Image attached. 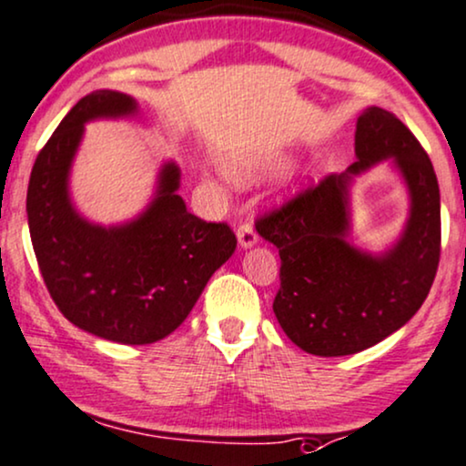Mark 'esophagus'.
Wrapping results in <instances>:
<instances>
[{
    "label": "esophagus",
    "instance_id": "34e87169",
    "mask_svg": "<svg viewBox=\"0 0 466 466\" xmlns=\"http://www.w3.org/2000/svg\"><path fill=\"white\" fill-rule=\"evenodd\" d=\"M237 237H238V245L243 249H251L258 243V234H256V229H254V226H251L249 221H245L243 226L238 228Z\"/></svg>",
    "mask_w": 466,
    "mask_h": 466
}]
</instances>
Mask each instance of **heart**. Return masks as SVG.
I'll return each instance as SVG.
<instances>
[{"label": "heart", "mask_w": 466, "mask_h": 466, "mask_svg": "<svg viewBox=\"0 0 466 466\" xmlns=\"http://www.w3.org/2000/svg\"><path fill=\"white\" fill-rule=\"evenodd\" d=\"M282 165V160H245V162H237L232 167V173L238 179H254L256 176H260L262 171H271L278 169Z\"/></svg>", "instance_id": "obj_1"}]
</instances>
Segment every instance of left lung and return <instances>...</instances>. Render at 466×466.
<instances>
[{"label":"left lung","instance_id":"8db88e82","mask_svg":"<svg viewBox=\"0 0 466 466\" xmlns=\"http://www.w3.org/2000/svg\"><path fill=\"white\" fill-rule=\"evenodd\" d=\"M356 162L256 221L279 251L273 301L284 334L308 354L350 356L406 325L428 297L441 256V193L434 167L395 115L378 106L356 121ZM390 159L411 198L400 238L371 255L349 240L353 177Z\"/></svg>","mask_w":466,"mask_h":466}]
</instances>
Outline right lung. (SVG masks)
Returning a JSON list of instances; mask_svg holds the SVG:
<instances>
[{
  "label": "right lung",
  "instance_id": "right-lung-1",
  "mask_svg": "<svg viewBox=\"0 0 466 466\" xmlns=\"http://www.w3.org/2000/svg\"><path fill=\"white\" fill-rule=\"evenodd\" d=\"M137 112V99L119 91L82 97L36 156L25 204L38 268L58 310L84 332L123 345L156 343L179 328L237 249L226 223L187 210L173 160L160 167L154 199L132 221L106 228L76 210L69 176L84 126Z\"/></svg>",
  "mask_w": 466,
  "mask_h": 466
}]
</instances>
